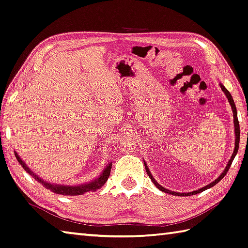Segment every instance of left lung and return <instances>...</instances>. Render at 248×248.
Segmentation results:
<instances>
[{
    "instance_id": "1",
    "label": "left lung",
    "mask_w": 248,
    "mask_h": 248,
    "mask_svg": "<svg viewBox=\"0 0 248 248\" xmlns=\"http://www.w3.org/2000/svg\"><path fill=\"white\" fill-rule=\"evenodd\" d=\"M219 87L221 88V90H223V92L226 94L227 98H228L229 103H230V105H231V108H232V112H233V123H234L235 143H234V151H233V153H232V155H231V158H230V160H229L228 165L226 166V168H225V170L223 171V173H221V174L218 176V178H217L215 181L212 182V183H210V184H208L206 186H204V187H202V188H200V189H198V190L191 191V193H174V191H171V190H169V189H167V188L163 187V186H160V185L157 183V182H156V181L154 180V178L152 176V174H151V172H150V170H149V168H148V166H146V163H145V161L143 160L144 166H145L146 173H148V175L150 176V179L152 180V182H153V183L155 184L156 187H157L159 190L164 191V193L172 194V195H175V196H193V195H196V194H199V193H201V191H203V190H205V189L213 187V186H214V185H216L217 183H218V182H219L221 179H223L224 176L227 174V172H228V170H229V168H230V166H231V164H232V161H233V159H234V157H235V155H236V153H237V150H239V143H240V124H239V120H237V112H236V108H235V104H234V102H233V98H232V96H231V94L229 93V91L227 90V89L224 87L223 84L219 83Z\"/></svg>"
}]
</instances>
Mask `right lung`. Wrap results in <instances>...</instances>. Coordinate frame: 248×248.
Wrapping results in <instances>:
<instances>
[{
	"mask_svg": "<svg viewBox=\"0 0 248 248\" xmlns=\"http://www.w3.org/2000/svg\"><path fill=\"white\" fill-rule=\"evenodd\" d=\"M15 156L18 159V161L21 166L23 167V169L27 171L28 173H30L31 175L34 176V179H36L38 182H40L45 187L50 189L51 191L55 194L59 195H66V196H78V195H83L87 191H94L96 189H98L104 186V184L107 182L109 175H110V171H111V166L112 164H109L107 167H106L105 170L103 171V173L100 174L97 179L91 182V183H87V184H82V185H78V186H66V185H57V184H51L48 183V182H45L42 179H39L38 176L35 174L34 172H32L31 170L29 169V167L23 163V160L19 157L18 154L15 152Z\"/></svg>",
	"mask_w": 248,
	"mask_h": 248,
	"instance_id": "right-lung-1",
	"label": "right lung"
}]
</instances>
